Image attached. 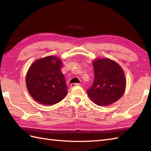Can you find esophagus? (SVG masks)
Here are the masks:
<instances>
[{"instance_id":"obj_1","label":"esophagus","mask_w":151,"mask_h":151,"mask_svg":"<svg viewBox=\"0 0 151 151\" xmlns=\"http://www.w3.org/2000/svg\"><path fill=\"white\" fill-rule=\"evenodd\" d=\"M81 86V83H73V84H70V86H71L72 88L75 87V86Z\"/></svg>"}]
</instances>
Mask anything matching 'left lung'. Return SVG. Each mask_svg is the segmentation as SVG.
Returning a JSON list of instances; mask_svg holds the SVG:
<instances>
[{"label":"left lung","mask_w":151,"mask_h":151,"mask_svg":"<svg viewBox=\"0 0 151 151\" xmlns=\"http://www.w3.org/2000/svg\"><path fill=\"white\" fill-rule=\"evenodd\" d=\"M95 79L87 93L96 104L108 106L119 99L126 88L124 71L121 66L109 58L97 59L93 62Z\"/></svg>","instance_id":"1"}]
</instances>
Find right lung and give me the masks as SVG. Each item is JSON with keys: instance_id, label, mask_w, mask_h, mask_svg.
Masks as SVG:
<instances>
[{"instance_id": "1", "label": "right lung", "mask_w": 151, "mask_h": 151, "mask_svg": "<svg viewBox=\"0 0 151 151\" xmlns=\"http://www.w3.org/2000/svg\"><path fill=\"white\" fill-rule=\"evenodd\" d=\"M62 62L54 56L36 60L30 67L26 76L28 92L37 102L53 105L60 102L67 93L64 75L61 71Z\"/></svg>"}]
</instances>
